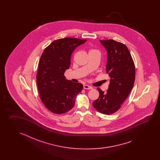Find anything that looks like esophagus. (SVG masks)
Listing matches in <instances>:
<instances>
[{
  "mask_svg": "<svg viewBox=\"0 0 160 160\" xmlns=\"http://www.w3.org/2000/svg\"><path fill=\"white\" fill-rule=\"evenodd\" d=\"M83 88L84 89H92V86H89V85H83Z\"/></svg>",
  "mask_w": 160,
  "mask_h": 160,
  "instance_id": "34e87169",
  "label": "esophagus"
}]
</instances>
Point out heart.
<instances>
[{"mask_svg":"<svg viewBox=\"0 0 160 160\" xmlns=\"http://www.w3.org/2000/svg\"><path fill=\"white\" fill-rule=\"evenodd\" d=\"M93 50H91L90 51H93Z\"/></svg>","mask_w":160,"mask_h":160,"instance_id":"1","label":"heart"}]
</instances>
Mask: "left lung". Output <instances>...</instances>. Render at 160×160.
Returning <instances> with one entry per match:
<instances>
[{
	"mask_svg": "<svg viewBox=\"0 0 160 160\" xmlns=\"http://www.w3.org/2000/svg\"><path fill=\"white\" fill-rule=\"evenodd\" d=\"M99 41L108 52L106 72L110 80L106 92L97 88L99 95L92 105L99 112L111 114L121 108L133 88L135 65L125 44L112 39Z\"/></svg>",
	"mask_w": 160,
	"mask_h": 160,
	"instance_id": "1",
	"label": "left lung"
}]
</instances>
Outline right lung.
<instances>
[{
  "instance_id": "add662e5",
  "label": "right lung",
  "mask_w": 160,
  "mask_h": 160,
  "mask_svg": "<svg viewBox=\"0 0 160 160\" xmlns=\"http://www.w3.org/2000/svg\"><path fill=\"white\" fill-rule=\"evenodd\" d=\"M86 39L65 38L53 41L44 49L39 62L37 84L45 107L55 114L68 112L74 107L83 85L66 79L64 73L71 64V55Z\"/></svg>"
}]
</instances>
